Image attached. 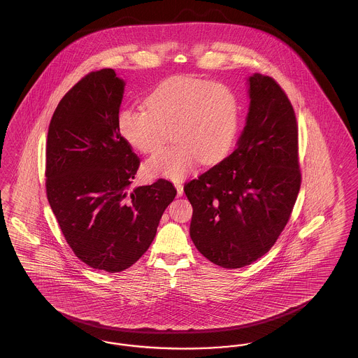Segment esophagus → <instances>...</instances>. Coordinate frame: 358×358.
<instances>
[{"label": "esophagus", "mask_w": 358, "mask_h": 358, "mask_svg": "<svg viewBox=\"0 0 358 358\" xmlns=\"http://www.w3.org/2000/svg\"><path fill=\"white\" fill-rule=\"evenodd\" d=\"M174 187L177 189V196H182V193H184L182 181H174Z\"/></svg>", "instance_id": "1"}]
</instances>
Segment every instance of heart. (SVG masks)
<instances>
[{"label": "heart", "mask_w": 358, "mask_h": 358, "mask_svg": "<svg viewBox=\"0 0 358 358\" xmlns=\"http://www.w3.org/2000/svg\"><path fill=\"white\" fill-rule=\"evenodd\" d=\"M240 127V102L222 82L176 78L158 85L146 108H124L118 115L122 138L138 152H159L171 136L176 145L146 162L149 174L182 178L199 159H219L234 145Z\"/></svg>", "instance_id": "heart-1"}]
</instances>
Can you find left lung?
Returning <instances> with one entry per match:
<instances>
[{"mask_svg": "<svg viewBox=\"0 0 358 358\" xmlns=\"http://www.w3.org/2000/svg\"><path fill=\"white\" fill-rule=\"evenodd\" d=\"M250 111L235 149L185 184L190 238L216 266L240 268L267 254L296 201L299 169L294 107L273 78H250Z\"/></svg>", "mask_w": 358, "mask_h": 358, "instance_id": "1", "label": "left lung"}]
</instances>
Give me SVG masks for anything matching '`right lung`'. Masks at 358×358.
<instances>
[{
	"mask_svg": "<svg viewBox=\"0 0 358 358\" xmlns=\"http://www.w3.org/2000/svg\"><path fill=\"white\" fill-rule=\"evenodd\" d=\"M124 83L115 71L87 73L57 104L48 127L45 189L71 250L120 273L150 247L177 190L159 178L130 189L141 159L118 130Z\"/></svg>",
	"mask_w": 358,
	"mask_h": 358,
	"instance_id": "1",
	"label": "right lung"
}]
</instances>
